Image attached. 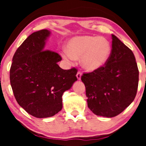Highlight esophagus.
<instances>
[{
  "label": "esophagus",
  "instance_id": "1",
  "mask_svg": "<svg viewBox=\"0 0 146 146\" xmlns=\"http://www.w3.org/2000/svg\"><path fill=\"white\" fill-rule=\"evenodd\" d=\"M76 76H77V78H78V80H81V77H82V73H81V72L78 71V73H77Z\"/></svg>",
  "mask_w": 146,
  "mask_h": 146
}]
</instances>
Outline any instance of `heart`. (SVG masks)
<instances>
[{
	"label": "heart",
	"instance_id": "obj_1",
	"mask_svg": "<svg viewBox=\"0 0 146 146\" xmlns=\"http://www.w3.org/2000/svg\"><path fill=\"white\" fill-rule=\"evenodd\" d=\"M66 58L81 59V64L87 71L93 72L102 68L108 62L112 48L109 41L103 37L76 36L66 43Z\"/></svg>",
	"mask_w": 146,
	"mask_h": 146
}]
</instances>
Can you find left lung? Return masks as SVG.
<instances>
[{
    "label": "left lung",
    "mask_w": 146,
    "mask_h": 146,
    "mask_svg": "<svg viewBox=\"0 0 146 146\" xmlns=\"http://www.w3.org/2000/svg\"><path fill=\"white\" fill-rule=\"evenodd\" d=\"M112 52L102 68L84 73L87 104L95 115L113 117L123 112L135 100L139 70L131 50L112 34Z\"/></svg>",
    "instance_id": "left-lung-1"
}]
</instances>
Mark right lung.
Wrapping results in <instances>:
<instances>
[{
  "instance_id": "obj_1",
  "label": "right lung",
  "mask_w": 146,
  "mask_h": 146,
  "mask_svg": "<svg viewBox=\"0 0 146 146\" xmlns=\"http://www.w3.org/2000/svg\"><path fill=\"white\" fill-rule=\"evenodd\" d=\"M47 29L33 33L15 52L10 68V83L16 101L37 118L55 115L62 108V95L77 81L76 68L63 70L62 58L46 50L51 36Z\"/></svg>"
}]
</instances>
